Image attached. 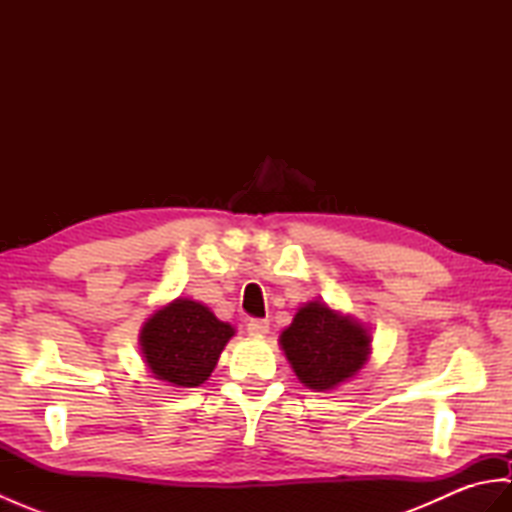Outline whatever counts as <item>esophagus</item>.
<instances>
[{
    "label": "esophagus",
    "mask_w": 512,
    "mask_h": 512,
    "mask_svg": "<svg viewBox=\"0 0 512 512\" xmlns=\"http://www.w3.org/2000/svg\"><path fill=\"white\" fill-rule=\"evenodd\" d=\"M268 330H270V325L266 319H250L246 323V332L250 336H264V334H268Z\"/></svg>",
    "instance_id": "34e87169"
}]
</instances>
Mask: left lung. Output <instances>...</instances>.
<instances>
[{"mask_svg":"<svg viewBox=\"0 0 512 512\" xmlns=\"http://www.w3.org/2000/svg\"><path fill=\"white\" fill-rule=\"evenodd\" d=\"M369 336L363 323L310 301L281 332L279 345L303 385L328 391L354 378L369 358Z\"/></svg>","mask_w":512,"mask_h":512,"instance_id":"8db88e82","label":"left lung"}]
</instances>
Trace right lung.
Segmentation results:
<instances>
[{
    "mask_svg": "<svg viewBox=\"0 0 512 512\" xmlns=\"http://www.w3.org/2000/svg\"><path fill=\"white\" fill-rule=\"evenodd\" d=\"M235 328L200 301L176 299L156 310L140 330L149 372L173 387H200L209 380Z\"/></svg>",
    "mask_w": 512,
    "mask_h": 512,
    "instance_id": "right-lung-1",
    "label": "right lung"
}]
</instances>
